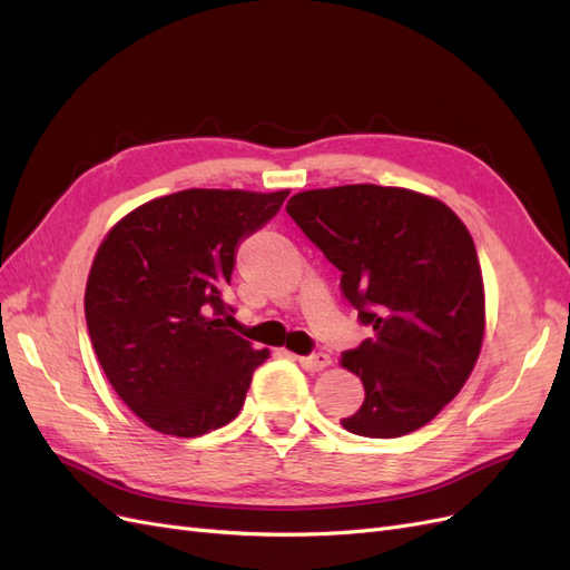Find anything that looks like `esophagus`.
I'll return each mask as SVG.
<instances>
[{
    "label": "esophagus",
    "mask_w": 570,
    "mask_h": 570,
    "mask_svg": "<svg viewBox=\"0 0 570 570\" xmlns=\"http://www.w3.org/2000/svg\"><path fill=\"white\" fill-rule=\"evenodd\" d=\"M298 363L301 366L305 368V371H311V373H317V371H323V368H327L330 366V356L327 354H311V356H298Z\"/></svg>",
    "instance_id": "obj_1"
}]
</instances>
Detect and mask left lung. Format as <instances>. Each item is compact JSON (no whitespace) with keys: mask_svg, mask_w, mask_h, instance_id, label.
I'll use <instances>...</instances> for the list:
<instances>
[{"mask_svg":"<svg viewBox=\"0 0 570 570\" xmlns=\"http://www.w3.org/2000/svg\"><path fill=\"white\" fill-rule=\"evenodd\" d=\"M288 216L342 272V294L373 337L342 354L366 400L342 426L406 435L470 377L484 340V284L470 230L443 202L404 187L298 193Z\"/></svg>","mask_w":570,"mask_h":570,"instance_id":"obj_1","label":"left lung"}]
</instances>
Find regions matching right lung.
I'll use <instances>...</instances> for the list:
<instances>
[{
    "mask_svg": "<svg viewBox=\"0 0 570 570\" xmlns=\"http://www.w3.org/2000/svg\"><path fill=\"white\" fill-rule=\"evenodd\" d=\"M282 193L183 189L141 204L100 243L83 311L120 400L158 433L195 438L238 416L267 348L228 330L238 245Z\"/></svg>",
    "mask_w": 570,
    "mask_h": 570,
    "instance_id": "obj_1",
    "label": "right lung"
}]
</instances>
